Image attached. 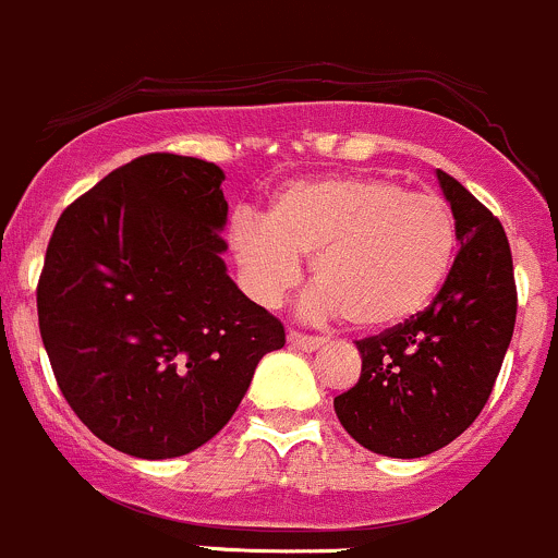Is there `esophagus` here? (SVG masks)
<instances>
[{"instance_id":"obj_1","label":"esophagus","mask_w":558,"mask_h":558,"mask_svg":"<svg viewBox=\"0 0 558 558\" xmlns=\"http://www.w3.org/2000/svg\"><path fill=\"white\" fill-rule=\"evenodd\" d=\"M287 343H290L292 349H301V352H317L319 347H325L327 338H322V336H306V332L290 330V332H287Z\"/></svg>"}]
</instances>
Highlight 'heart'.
Returning <instances> with one entry per match:
<instances>
[{
	"instance_id": "1",
	"label": "heart",
	"mask_w": 558,
	"mask_h": 558,
	"mask_svg": "<svg viewBox=\"0 0 558 558\" xmlns=\"http://www.w3.org/2000/svg\"><path fill=\"white\" fill-rule=\"evenodd\" d=\"M459 231L440 195L389 177H317L284 185L266 217H241L233 250L263 298L284 295L314 257L319 312L360 330L416 317L449 279Z\"/></svg>"
}]
</instances>
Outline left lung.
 I'll list each match as a JSON object with an SVG mask.
<instances>
[{
    "mask_svg": "<svg viewBox=\"0 0 558 558\" xmlns=\"http://www.w3.org/2000/svg\"><path fill=\"white\" fill-rule=\"evenodd\" d=\"M438 180L459 231L449 279L416 317L357 341V384L332 400L360 446L395 459L444 449L478 418L519 308L502 222L451 174Z\"/></svg>",
    "mask_w": 558,
    "mask_h": 558,
    "instance_id": "1",
    "label": "left lung"
}]
</instances>
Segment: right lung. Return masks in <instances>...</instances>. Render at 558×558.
<instances>
[{
	"label": "right lung",
	"instance_id": "obj_1",
	"mask_svg": "<svg viewBox=\"0 0 558 558\" xmlns=\"http://www.w3.org/2000/svg\"><path fill=\"white\" fill-rule=\"evenodd\" d=\"M220 166L140 155L66 206L37 281L39 336L80 422L171 459L215 438L284 325L226 274Z\"/></svg>",
	"mask_w": 558,
	"mask_h": 558
}]
</instances>
